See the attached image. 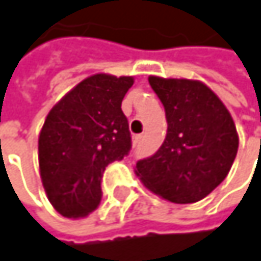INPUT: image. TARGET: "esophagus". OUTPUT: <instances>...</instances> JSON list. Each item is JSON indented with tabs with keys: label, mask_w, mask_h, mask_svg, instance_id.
<instances>
[{
	"label": "esophagus",
	"mask_w": 261,
	"mask_h": 261,
	"mask_svg": "<svg viewBox=\"0 0 261 261\" xmlns=\"http://www.w3.org/2000/svg\"><path fill=\"white\" fill-rule=\"evenodd\" d=\"M143 142V136H140V134H136L134 137H133V145L134 146H140V143Z\"/></svg>",
	"instance_id": "esophagus-1"
}]
</instances>
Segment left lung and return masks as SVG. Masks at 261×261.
<instances>
[{
    "instance_id": "8db88e82",
    "label": "left lung",
    "mask_w": 261,
    "mask_h": 261,
    "mask_svg": "<svg viewBox=\"0 0 261 261\" xmlns=\"http://www.w3.org/2000/svg\"><path fill=\"white\" fill-rule=\"evenodd\" d=\"M168 121L155 154L136 163V175L155 195L175 204L205 198L228 175L239 148L230 112L204 83L151 75Z\"/></svg>"
}]
</instances>
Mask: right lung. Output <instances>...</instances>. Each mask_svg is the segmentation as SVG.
<instances>
[{"label":"right lung","mask_w":261,"mask_h":261,"mask_svg":"<svg viewBox=\"0 0 261 261\" xmlns=\"http://www.w3.org/2000/svg\"><path fill=\"white\" fill-rule=\"evenodd\" d=\"M133 77L83 80L48 113L39 136V168L46 196L65 218H84L101 202L106 168L131 149L121 109Z\"/></svg>","instance_id":"add662e5"}]
</instances>
